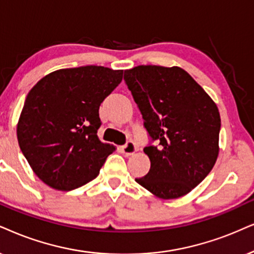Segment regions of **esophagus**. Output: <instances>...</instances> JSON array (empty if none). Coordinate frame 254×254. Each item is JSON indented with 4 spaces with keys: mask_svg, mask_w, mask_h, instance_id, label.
Here are the masks:
<instances>
[{
    "mask_svg": "<svg viewBox=\"0 0 254 254\" xmlns=\"http://www.w3.org/2000/svg\"><path fill=\"white\" fill-rule=\"evenodd\" d=\"M136 151H137L136 144H134L132 140H127V142L125 143L123 146H122V152H123L125 156L133 155V153L136 152Z\"/></svg>",
    "mask_w": 254,
    "mask_h": 254,
    "instance_id": "esophagus-1",
    "label": "esophagus"
}]
</instances>
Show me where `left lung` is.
Returning <instances> with one entry per match:
<instances>
[{"label":"left lung","instance_id":"1","mask_svg":"<svg viewBox=\"0 0 254 254\" xmlns=\"http://www.w3.org/2000/svg\"><path fill=\"white\" fill-rule=\"evenodd\" d=\"M124 81L150 137L144 147L150 171L136 182L163 199L189 193L217 160L220 115L216 103L178 66L138 65L125 70Z\"/></svg>","mask_w":254,"mask_h":254}]
</instances>
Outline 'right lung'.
<instances>
[{
    "mask_svg": "<svg viewBox=\"0 0 254 254\" xmlns=\"http://www.w3.org/2000/svg\"><path fill=\"white\" fill-rule=\"evenodd\" d=\"M123 70L86 65L61 69L37 82L17 124L21 151L42 182L70 191L98 176L115 147L98 139L99 107Z\"/></svg>",
    "mask_w": 254,
    "mask_h": 254,
    "instance_id": "add662e5",
    "label": "right lung"
}]
</instances>
